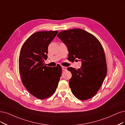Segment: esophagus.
<instances>
[{
    "label": "esophagus",
    "instance_id": "34e87169",
    "mask_svg": "<svg viewBox=\"0 0 125 125\" xmlns=\"http://www.w3.org/2000/svg\"><path fill=\"white\" fill-rule=\"evenodd\" d=\"M62 69L63 71H66L67 70V67L64 66H62Z\"/></svg>",
    "mask_w": 125,
    "mask_h": 125
}]
</instances>
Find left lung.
I'll return each instance as SVG.
<instances>
[{
    "label": "left lung",
    "instance_id": "8db88e82",
    "mask_svg": "<svg viewBox=\"0 0 125 125\" xmlns=\"http://www.w3.org/2000/svg\"><path fill=\"white\" fill-rule=\"evenodd\" d=\"M57 36L67 46L68 59L82 61L81 68H67L72 74L69 85L73 94L81 100L93 97L107 73L105 56L100 42L94 35L81 29L62 31Z\"/></svg>",
    "mask_w": 125,
    "mask_h": 125
}]
</instances>
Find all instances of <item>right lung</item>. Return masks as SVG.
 <instances>
[{"instance_id":"1","label":"right lung","mask_w":125,"mask_h":125,"mask_svg":"<svg viewBox=\"0 0 125 125\" xmlns=\"http://www.w3.org/2000/svg\"><path fill=\"white\" fill-rule=\"evenodd\" d=\"M58 31H40L32 34L22 46L19 57L21 82L30 94L39 99L52 96L56 91L62 74L60 65L48 67V47Z\"/></svg>"}]
</instances>
